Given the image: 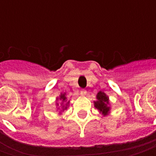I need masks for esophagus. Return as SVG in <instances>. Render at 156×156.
<instances>
[{
	"label": "esophagus",
	"instance_id": "1",
	"mask_svg": "<svg viewBox=\"0 0 156 156\" xmlns=\"http://www.w3.org/2000/svg\"><path fill=\"white\" fill-rule=\"evenodd\" d=\"M81 95H86V94H87V90H85V89H81V93H80Z\"/></svg>",
	"mask_w": 156,
	"mask_h": 156
}]
</instances>
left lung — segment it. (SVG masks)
<instances>
[{"mask_svg":"<svg viewBox=\"0 0 156 156\" xmlns=\"http://www.w3.org/2000/svg\"><path fill=\"white\" fill-rule=\"evenodd\" d=\"M94 108H97L99 112L103 115L107 116L110 113V102L108 96L102 91H100L96 94V101H94Z\"/></svg>","mask_w":156,"mask_h":156,"instance_id":"left-lung-1","label":"left lung"}]
</instances>
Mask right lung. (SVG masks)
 <instances>
[{"label": "right lung", "mask_w": 156, "mask_h": 156, "mask_svg": "<svg viewBox=\"0 0 156 156\" xmlns=\"http://www.w3.org/2000/svg\"><path fill=\"white\" fill-rule=\"evenodd\" d=\"M59 105H61V108L59 107V108H57V109H59L61 112H63L69 108V101H68L66 93H61V94L58 97H56V106L58 107Z\"/></svg>", "instance_id": "add662e5"}]
</instances>
